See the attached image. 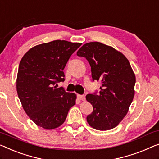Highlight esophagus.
Segmentation results:
<instances>
[{"instance_id": "esophagus-1", "label": "esophagus", "mask_w": 159, "mask_h": 159, "mask_svg": "<svg viewBox=\"0 0 159 159\" xmlns=\"http://www.w3.org/2000/svg\"><path fill=\"white\" fill-rule=\"evenodd\" d=\"M77 97H78V98H79V100H82V101H84V100H85V97H84V95H78Z\"/></svg>"}]
</instances>
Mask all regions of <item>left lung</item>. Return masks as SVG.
I'll use <instances>...</instances> for the list:
<instances>
[{
	"label": "left lung",
	"instance_id": "1",
	"mask_svg": "<svg viewBox=\"0 0 159 159\" xmlns=\"http://www.w3.org/2000/svg\"><path fill=\"white\" fill-rule=\"evenodd\" d=\"M77 55L87 59L93 80L101 82L98 95H86L93 107L87 123L98 130L116 128L128 113L135 95V76L129 61L113 47L97 41L85 43Z\"/></svg>",
	"mask_w": 159,
	"mask_h": 159
}]
</instances>
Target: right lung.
Returning a JSON list of instances; mask_svg holds the SVG:
<instances>
[{"label": "right lung", "mask_w": 159, "mask_h": 159, "mask_svg": "<svg viewBox=\"0 0 159 159\" xmlns=\"http://www.w3.org/2000/svg\"><path fill=\"white\" fill-rule=\"evenodd\" d=\"M81 43L55 40L30 49L20 61L16 79L18 96L29 118L44 129L59 127L76 103L77 95L66 93L63 82L66 63Z\"/></svg>", "instance_id": "obj_1"}]
</instances>
